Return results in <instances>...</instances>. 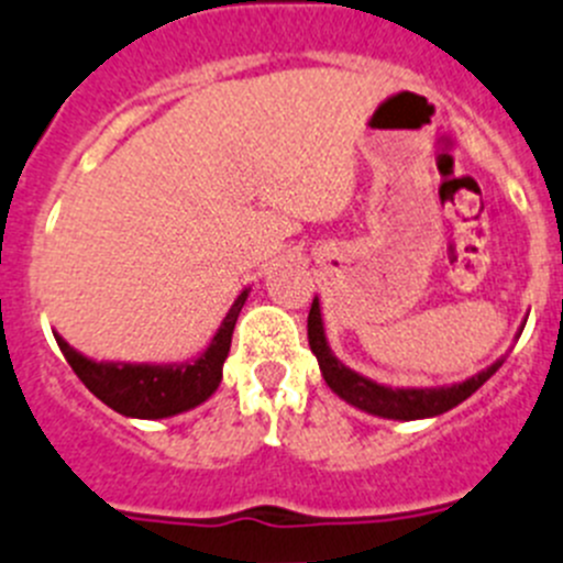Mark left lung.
Here are the masks:
<instances>
[{"label": "left lung", "mask_w": 563, "mask_h": 563, "mask_svg": "<svg viewBox=\"0 0 563 563\" xmlns=\"http://www.w3.org/2000/svg\"><path fill=\"white\" fill-rule=\"evenodd\" d=\"M519 333H522V328H519ZM308 344H311V353L317 355L324 383L339 394L341 400L355 406L358 411L372 413V417L400 419V422L439 417V413L461 406V402H464L466 397H472V394H475L488 377L500 369L503 361H506V358L495 361V364L486 366L483 372H477V375L466 377V380L461 383H453V386H430V388L383 386V383H375L372 377L350 369V366H344L339 358H335V353L328 344V335H324V319H322L319 297H313L311 313H308Z\"/></svg>", "instance_id": "1"}]
</instances>
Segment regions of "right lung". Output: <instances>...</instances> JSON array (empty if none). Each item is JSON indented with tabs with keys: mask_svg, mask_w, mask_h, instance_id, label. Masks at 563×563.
Here are the masks:
<instances>
[{
	"mask_svg": "<svg viewBox=\"0 0 563 563\" xmlns=\"http://www.w3.org/2000/svg\"><path fill=\"white\" fill-rule=\"evenodd\" d=\"M250 288L235 297L210 344L191 361L172 364H130V361H93L77 353L60 333H55L63 358L86 383L88 391L130 419H166L202 406L222 383V366L230 353L235 319L244 308Z\"/></svg>",
	"mask_w": 563,
	"mask_h": 563,
	"instance_id": "right-lung-1",
	"label": "right lung"
}]
</instances>
